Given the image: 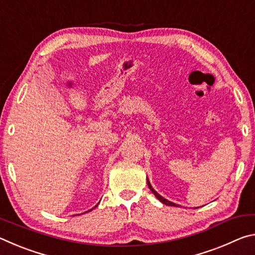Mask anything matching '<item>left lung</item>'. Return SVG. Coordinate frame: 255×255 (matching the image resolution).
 Masks as SVG:
<instances>
[{
    "instance_id": "1",
    "label": "left lung",
    "mask_w": 255,
    "mask_h": 255,
    "mask_svg": "<svg viewBox=\"0 0 255 255\" xmlns=\"http://www.w3.org/2000/svg\"><path fill=\"white\" fill-rule=\"evenodd\" d=\"M147 184H148V188L150 189V191H152L153 193H154V196L157 198V199L161 201V202H163L164 205H167V206H174V207H179V205H176V204H174V202H172V201H169L167 199H165V198H163L161 195H158V193L155 191L154 190V188L152 187V184H150V182H149V180L147 179ZM198 208V207H197Z\"/></svg>"
}]
</instances>
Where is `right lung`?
I'll return each instance as SVG.
<instances>
[{
	"label": "right lung",
	"instance_id": "right-lung-1",
	"mask_svg": "<svg viewBox=\"0 0 255 255\" xmlns=\"http://www.w3.org/2000/svg\"><path fill=\"white\" fill-rule=\"evenodd\" d=\"M98 205H99V204H98ZM98 205H97V206H98ZM97 206H96V207H97ZM96 207H94V208H96ZM92 209H93V208H92ZM92 209H90V210H88V211H91Z\"/></svg>",
	"mask_w": 255,
	"mask_h": 255
}]
</instances>
